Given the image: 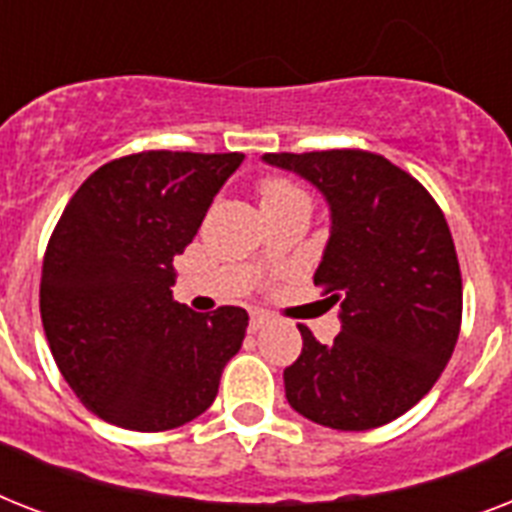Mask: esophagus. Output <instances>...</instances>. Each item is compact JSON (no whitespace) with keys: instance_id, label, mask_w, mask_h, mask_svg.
<instances>
[{"instance_id":"34e87169","label":"esophagus","mask_w":512,"mask_h":512,"mask_svg":"<svg viewBox=\"0 0 512 512\" xmlns=\"http://www.w3.org/2000/svg\"><path fill=\"white\" fill-rule=\"evenodd\" d=\"M265 321H268V316H265V313H260V311L252 313V316H249V332H257V329L263 327Z\"/></svg>"}]
</instances>
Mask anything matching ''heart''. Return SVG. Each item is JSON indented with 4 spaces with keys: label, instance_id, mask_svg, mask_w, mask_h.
Returning <instances> with one entry per match:
<instances>
[{
    "label": "heart",
    "instance_id": "heart-1",
    "mask_svg": "<svg viewBox=\"0 0 512 512\" xmlns=\"http://www.w3.org/2000/svg\"><path fill=\"white\" fill-rule=\"evenodd\" d=\"M300 188L292 185L289 180H281V177H271V180H263L260 183V199L263 204L268 201H279V199H289V196H300Z\"/></svg>",
    "mask_w": 512,
    "mask_h": 512
}]
</instances>
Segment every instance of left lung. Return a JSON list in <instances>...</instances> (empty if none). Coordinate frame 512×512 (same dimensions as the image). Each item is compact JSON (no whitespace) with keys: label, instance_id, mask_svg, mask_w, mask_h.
Here are the masks:
<instances>
[{"label":"left lung","instance_id":"1","mask_svg":"<svg viewBox=\"0 0 512 512\" xmlns=\"http://www.w3.org/2000/svg\"><path fill=\"white\" fill-rule=\"evenodd\" d=\"M324 193L329 241L313 284L340 305L342 332L284 369L289 406L335 430H369L409 412L444 372L460 337L462 276L436 199L385 156L335 148L265 154Z\"/></svg>","mask_w":512,"mask_h":512}]
</instances>
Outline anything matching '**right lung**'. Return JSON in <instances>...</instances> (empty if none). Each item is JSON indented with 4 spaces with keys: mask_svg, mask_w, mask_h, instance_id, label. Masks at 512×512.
<instances>
[{
    "mask_svg": "<svg viewBox=\"0 0 512 512\" xmlns=\"http://www.w3.org/2000/svg\"><path fill=\"white\" fill-rule=\"evenodd\" d=\"M244 154L143 151L92 172L63 209L42 263L52 358L100 420L140 433L207 412L249 316L172 300L175 255Z\"/></svg>",
    "mask_w": 512,
    "mask_h": 512,
    "instance_id": "1",
    "label": "right lung"
}]
</instances>
